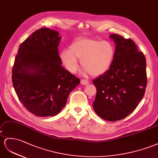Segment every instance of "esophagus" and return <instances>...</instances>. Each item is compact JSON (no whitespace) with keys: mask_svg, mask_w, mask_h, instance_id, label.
I'll list each match as a JSON object with an SVG mask.
<instances>
[{"mask_svg":"<svg viewBox=\"0 0 158 158\" xmlns=\"http://www.w3.org/2000/svg\"><path fill=\"white\" fill-rule=\"evenodd\" d=\"M81 83L83 85H86L89 84V82H88V81H87V80L81 79Z\"/></svg>","mask_w":158,"mask_h":158,"instance_id":"esophagus-1","label":"esophagus"}]
</instances>
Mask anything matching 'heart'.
Listing matches in <instances>:
<instances>
[{
    "label": "heart",
    "mask_w": 158,
    "mask_h": 158,
    "mask_svg": "<svg viewBox=\"0 0 158 158\" xmlns=\"http://www.w3.org/2000/svg\"><path fill=\"white\" fill-rule=\"evenodd\" d=\"M114 56L115 48L110 42L78 39L71 44L69 50L63 51L60 56L64 67L71 73L77 70L79 59L85 73L96 77L109 70Z\"/></svg>",
    "instance_id": "heart-1"
}]
</instances>
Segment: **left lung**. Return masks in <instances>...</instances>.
Here are the masks:
<instances>
[{
	"label": "left lung",
	"instance_id": "1",
	"mask_svg": "<svg viewBox=\"0 0 158 158\" xmlns=\"http://www.w3.org/2000/svg\"><path fill=\"white\" fill-rule=\"evenodd\" d=\"M114 60L109 70L93 81L97 88L93 107L102 119L115 121L134 111L147 85L146 59L131 39L117 34Z\"/></svg>",
	"mask_w": 158,
	"mask_h": 158
}]
</instances>
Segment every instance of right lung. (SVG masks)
Instances as JSON below:
<instances>
[{
	"instance_id": "1",
	"label": "right lung",
	"mask_w": 158,
	"mask_h": 158,
	"mask_svg": "<svg viewBox=\"0 0 158 158\" xmlns=\"http://www.w3.org/2000/svg\"><path fill=\"white\" fill-rule=\"evenodd\" d=\"M57 31L42 28L21 44L12 71L13 87L27 110L38 117L57 115L80 83L62 67Z\"/></svg>"
}]
</instances>
